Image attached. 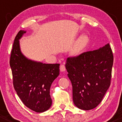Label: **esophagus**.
<instances>
[{"instance_id":"34e87169","label":"esophagus","mask_w":122,"mask_h":122,"mask_svg":"<svg viewBox=\"0 0 122 122\" xmlns=\"http://www.w3.org/2000/svg\"><path fill=\"white\" fill-rule=\"evenodd\" d=\"M60 70H61V71H62V72L63 71H65V70H66V67H65V65H61V66H60Z\"/></svg>"}]
</instances>
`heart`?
Here are the masks:
<instances>
[{
    "label": "heart",
    "instance_id": "1",
    "mask_svg": "<svg viewBox=\"0 0 122 122\" xmlns=\"http://www.w3.org/2000/svg\"><path fill=\"white\" fill-rule=\"evenodd\" d=\"M89 42V38L86 35L81 36L77 39L70 51V54L73 57H77L85 50Z\"/></svg>",
    "mask_w": 122,
    "mask_h": 122
}]
</instances>
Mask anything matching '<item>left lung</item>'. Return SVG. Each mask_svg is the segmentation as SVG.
<instances>
[{"label": "left lung", "instance_id": "8db88e82", "mask_svg": "<svg viewBox=\"0 0 122 122\" xmlns=\"http://www.w3.org/2000/svg\"><path fill=\"white\" fill-rule=\"evenodd\" d=\"M113 63V56L109 43L97 50L67 58L65 67L76 107L89 110L98 106L110 85Z\"/></svg>", "mask_w": 122, "mask_h": 122}]
</instances>
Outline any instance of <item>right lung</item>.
<instances>
[{"mask_svg":"<svg viewBox=\"0 0 122 122\" xmlns=\"http://www.w3.org/2000/svg\"><path fill=\"white\" fill-rule=\"evenodd\" d=\"M26 33L20 30L15 39L10 66L13 86L24 105L31 110L42 113L52 106L50 89L59 75L60 64H46L31 60L22 53L19 40Z\"/></svg>","mask_w":122,"mask_h":122,"instance_id":"obj_1","label":"right lung"}]
</instances>
